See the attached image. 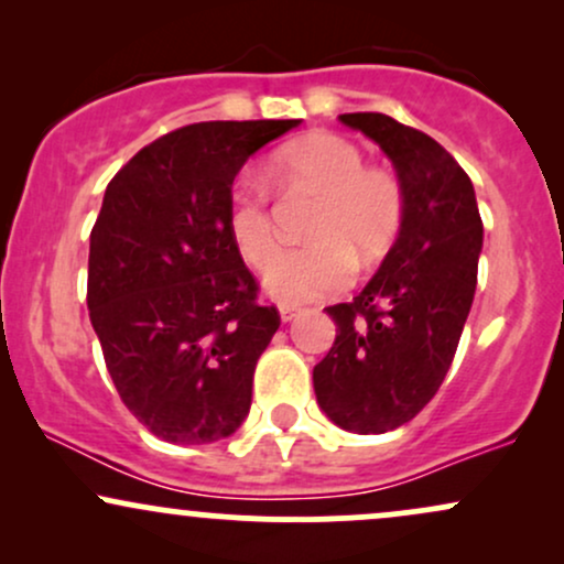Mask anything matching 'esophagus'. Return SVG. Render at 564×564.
<instances>
[{
  "label": "esophagus",
  "instance_id": "esophagus-1",
  "mask_svg": "<svg viewBox=\"0 0 564 564\" xmlns=\"http://www.w3.org/2000/svg\"><path fill=\"white\" fill-rule=\"evenodd\" d=\"M278 313H281V321L283 323H289V321H294L296 315H300V307H296V304L281 302V304H278Z\"/></svg>",
  "mask_w": 564,
  "mask_h": 564
}]
</instances>
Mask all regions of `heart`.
I'll return each instance as SVG.
<instances>
[{
    "label": "heart",
    "instance_id": "heart-1",
    "mask_svg": "<svg viewBox=\"0 0 564 564\" xmlns=\"http://www.w3.org/2000/svg\"><path fill=\"white\" fill-rule=\"evenodd\" d=\"M275 174L286 185L318 193L321 206L310 225L313 243L278 254V232L260 187L241 183L228 200V230L238 254L262 270L264 289L278 302H307L349 286L352 254L373 262L390 249L403 225V191L392 174L366 170L355 142L315 132L291 142L275 159Z\"/></svg>",
    "mask_w": 564,
    "mask_h": 564
}]
</instances>
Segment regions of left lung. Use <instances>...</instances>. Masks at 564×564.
Returning <instances> with one entry per match:
<instances>
[{
  "label": "left lung",
  "instance_id": "obj_1",
  "mask_svg": "<svg viewBox=\"0 0 564 564\" xmlns=\"http://www.w3.org/2000/svg\"><path fill=\"white\" fill-rule=\"evenodd\" d=\"M392 161L403 225L352 302L326 307L336 341L313 368L321 411L355 435L411 422L448 373L477 286L482 219L467 172L440 142L384 113H341Z\"/></svg>",
  "mask_w": 564,
  "mask_h": 564
}]
</instances>
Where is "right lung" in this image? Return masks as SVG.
<instances>
[{
    "label": "right lung",
    "mask_w": 564,
    "mask_h": 564,
    "mask_svg": "<svg viewBox=\"0 0 564 564\" xmlns=\"http://www.w3.org/2000/svg\"><path fill=\"white\" fill-rule=\"evenodd\" d=\"M302 119L204 121L164 134L108 183L89 236L87 307L116 390L174 445L230 437L281 326L228 230L232 180Z\"/></svg>",
    "instance_id": "add662e5"
}]
</instances>
